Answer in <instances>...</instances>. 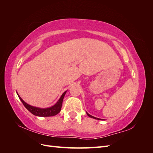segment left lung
Instances as JSON below:
<instances>
[{
  "label": "left lung",
  "mask_w": 153,
  "mask_h": 153,
  "mask_svg": "<svg viewBox=\"0 0 153 153\" xmlns=\"http://www.w3.org/2000/svg\"><path fill=\"white\" fill-rule=\"evenodd\" d=\"M86 113H87V115H88V116L89 117H91V118H93V119H97V120H104V119H99V118H97V117H94V116H92L91 115H90L89 114H88L87 112H86Z\"/></svg>",
  "instance_id": "1"
}]
</instances>
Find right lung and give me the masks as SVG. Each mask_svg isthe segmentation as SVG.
I'll list each match as a JSON object with an SVG mask.
<instances>
[{"label": "right lung", "mask_w": 153, "mask_h": 153, "mask_svg": "<svg viewBox=\"0 0 153 153\" xmlns=\"http://www.w3.org/2000/svg\"><path fill=\"white\" fill-rule=\"evenodd\" d=\"M66 92H67V91L64 92V93L61 95V98H60L59 100L57 101V102L54 105L50 106V107L45 108L36 107V106H32V105L27 104L26 102H25V101L22 99V98L19 96V94H18L17 92H16V93H17L18 98H19V99L20 100L22 103L24 104L25 107L27 110H28L30 113L36 115V116L51 117V116H54V115L58 114L60 112H61L63 99H64V96H65V94L66 93Z\"/></svg>", "instance_id": "obj_1"}]
</instances>
